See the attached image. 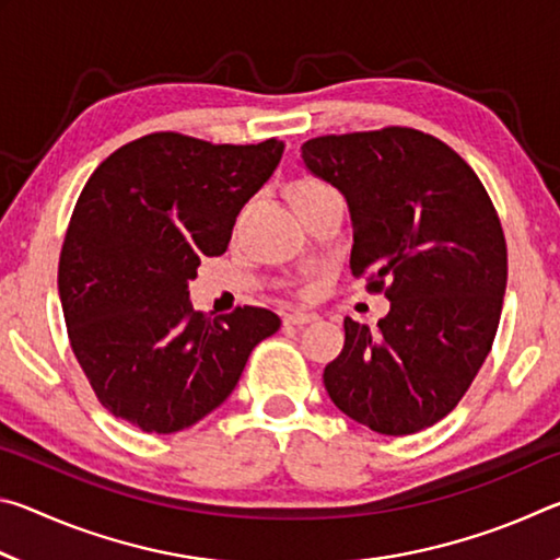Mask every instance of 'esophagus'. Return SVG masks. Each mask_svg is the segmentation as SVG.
<instances>
[{"label":"esophagus","instance_id":"obj_1","mask_svg":"<svg viewBox=\"0 0 560 560\" xmlns=\"http://www.w3.org/2000/svg\"><path fill=\"white\" fill-rule=\"evenodd\" d=\"M318 316L316 314H306V311H293V314H289L287 318H283V324L287 326H306L311 324V320H316Z\"/></svg>","mask_w":560,"mask_h":560}]
</instances>
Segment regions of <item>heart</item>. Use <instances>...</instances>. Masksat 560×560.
<instances>
[{"label":"heart","mask_w":560,"mask_h":560,"mask_svg":"<svg viewBox=\"0 0 560 560\" xmlns=\"http://www.w3.org/2000/svg\"><path fill=\"white\" fill-rule=\"evenodd\" d=\"M314 185H318V183H314V179H301V183L293 185L291 195H296V192H301V189H308V187H314Z\"/></svg>","instance_id":"heart-1"}]
</instances>
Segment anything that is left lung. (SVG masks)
<instances>
[{
    "mask_svg": "<svg viewBox=\"0 0 560 560\" xmlns=\"http://www.w3.org/2000/svg\"><path fill=\"white\" fill-rule=\"evenodd\" d=\"M301 158L346 197L353 277L390 301L377 330L343 320V350L324 371L330 400L390 438L432 428L469 390L499 328L506 240L494 205L450 145L415 128L311 138Z\"/></svg>",
    "mask_w": 560,
    "mask_h": 560,
    "instance_id": "1",
    "label": "left lung"
}]
</instances>
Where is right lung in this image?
<instances>
[{"instance_id": "right-lung-1", "label": "right lung", "mask_w": 560, "mask_h": 560, "mask_svg": "<svg viewBox=\"0 0 560 560\" xmlns=\"http://www.w3.org/2000/svg\"><path fill=\"white\" fill-rule=\"evenodd\" d=\"M283 143L212 145L150 132L96 167L73 207L59 296L73 355L98 402L150 434L200 422L240 383L281 320L259 306L207 316L187 281L220 257Z\"/></svg>"}]
</instances>
